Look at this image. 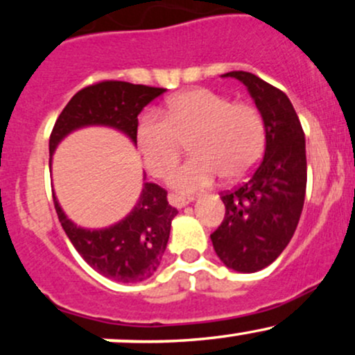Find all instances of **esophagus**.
<instances>
[{"mask_svg":"<svg viewBox=\"0 0 355 355\" xmlns=\"http://www.w3.org/2000/svg\"><path fill=\"white\" fill-rule=\"evenodd\" d=\"M168 202H170V205L175 207V209H183V207H187L189 203L193 202V198H191V197H178V195H170Z\"/></svg>","mask_w":355,"mask_h":355,"instance_id":"34e87169","label":"esophagus"}]
</instances>
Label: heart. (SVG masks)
I'll return each instance as SVG.
<instances>
[{
  "mask_svg": "<svg viewBox=\"0 0 355 355\" xmlns=\"http://www.w3.org/2000/svg\"><path fill=\"white\" fill-rule=\"evenodd\" d=\"M165 115L150 112L137 126V144L146 168L157 177L177 160L182 140L190 138L189 160L175 166L166 183L178 193L209 189L225 177L240 180L262 158L266 128L259 110L197 88L166 101Z\"/></svg>",
  "mask_w": 355,
  "mask_h": 355,
  "instance_id": "heart-1",
  "label": "heart"
}]
</instances>
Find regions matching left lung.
Segmentation results:
<instances>
[{
  "label": "left lung",
  "instance_id": "obj_1",
  "mask_svg": "<svg viewBox=\"0 0 355 355\" xmlns=\"http://www.w3.org/2000/svg\"><path fill=\"white\" fill-rule=\"evenodd\" d=\"M222 76L245 85L255 101L266 128V153L243 185L222 195L225 218L210 239L223 266L252 274L270 266L297 229L307 187L305 137L284 92L248 71Z\"/></svg>",
  "mask_w": 355,
  "mask_h": 355
}]
</instances>
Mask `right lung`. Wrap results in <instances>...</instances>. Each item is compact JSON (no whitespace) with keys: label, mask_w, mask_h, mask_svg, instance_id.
Masks as SVG:
<instances>
[{"label":"right lung","mask_w":355,"mask_h":355,"mask_svg":"<svg viewBox=\"0 0 355 355\" xmlns=\"http://www.w3.org/2000/svg\"><path fill=\"white\" fill-rule=\"evenodd\" d=\"M164 93L165 88L126 81H101L80 89L53 126L50 168L53 153L61 140L87 126L118 130L137 145L138 115L150 101ZM53 202L64 234L85 262L107 279L123 284L141 282L157 272L168 243L172 220L178 214L177 209L168 205L166 191L150 182H144V189L132 211L105 229L76 225L67 217L55 193Z\"/></svg>","instance_id":"right-lung-1"}]
</instances>
